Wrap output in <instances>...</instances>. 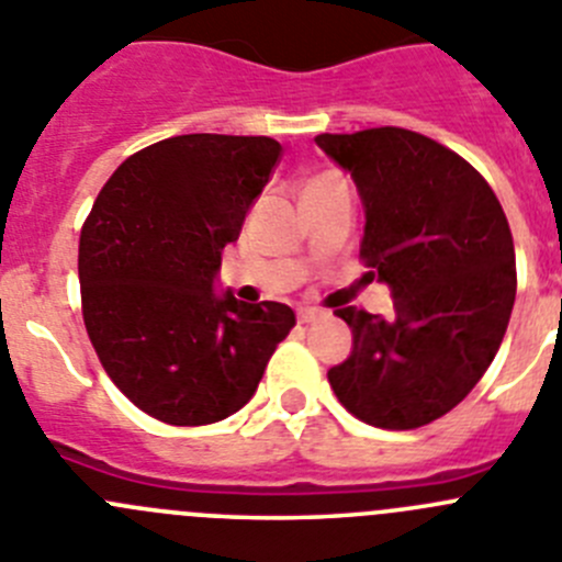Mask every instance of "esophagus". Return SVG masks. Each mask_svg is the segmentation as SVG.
<instances>
[{
  "instance_id": "34e87169",
  "label": "esophagus",
  "mask_w": 562,
  "mask_h": 562,
  "mask_svg": "<svg viewBox=\"0 0 562 562\" xmlns=\"http://www.w3.org/2000/svg\"><path fill=\"white\" fill-rule=\"evenodd\" d=\"M318 318H324V311H316V307H302L299 311V324H313Z\"/></svg>"
}]
</instances>
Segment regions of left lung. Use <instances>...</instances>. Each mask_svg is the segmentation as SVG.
I'll return each mask as SVG.
<instances>
[{
  "mask_svg": "<svg viewBox=\"0 0 562 562\" xmlns=\"http://www.w3.org/2000/svg\"><path fill=\"white\" fill-rule=\"evenodd\" d=\"M352 175L366 207L360 260L387 282V318L358 307L352 355L327 371L346 411L382 429L447 416L499 352L516 302L510 224L485 177L458 151L402 127L316 135Z\"/></svg>",
  "mask_w": 562,
  "mask_h": 562,
  "instance_id": "1",
  "label": "left lung"
}]
</instances>
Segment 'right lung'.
Returning <instances> with one entry per match:
<instances>
[{
    "label": "right lung",
    "instance_id": "obj_1",
    "mask_svg": "<svg viewBox=\"0 0 562 562\" xmlns=\"http://www.w3.org/2000/svg\"><path fill=\"white\" fill-rule=\"evenodd\" d=\"M282 146L266 135H175L135 151L80 233L88 338L115 387L175 427L222 422L251 400L296 316L280 302L216 296Z\"/></svg>",
    "mask_w": 562,
    "mask_h": 562
}]
</instances>
